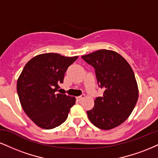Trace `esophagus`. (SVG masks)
Segmentation results:
<instances>
[{
	"instance_id": "34e87169",
	"label": "esophagus",
	"mask_w": 158,
	"mask_h": 158,
	"mask_svg": "<svg viewBox=\"0 0 158 158\" xmlns=\"http://www.w3.org/2000/svg\"><path fill=\"white\" fill-rule=\"evenodd\" d=\"M84 97H85V94H82V95H81V96H79V97H76V100H77V101H81L83 98H84Z\"/></svg>"
}]
</instances>
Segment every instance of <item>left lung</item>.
Here are the masks:
<instances>
[{
	"mask_svg": "<svg viewBox=\"0 0 158 158\" xmlns=\"http://www.w3.org/2000/svg\"><path fill=\"white\" fill-rule=\"evenodd\" d=\"M82 58L95 69L97 83L104 89L87 111L90 122L102 130H110L129 117L139 98L135 75L128 62L118 52L99 50Z\"/></svg>",
	"mask_w": 158,
	"mask_h": 158,
	"instance_id": "obj_1",
	"label": "left lung"
}]
</instances>
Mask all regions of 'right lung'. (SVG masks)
Wrapping results in <instances>:
<instances>
[{"mask_svg": "<svg viewBox=\"0 0 158 158\" xmlns=\"http://www.w3.org/2000/svg\"><path fill=\"white\" fill-rule=\"evenodd\" d=\"M78 56L60 54L36 56L25 64L17 83V91L27 116L41 128L52 129L67 118L75 97L58 94L67 68Z\"/></svg>", "mask_w": 158, "mask_h": 158, "instance_id": "right-lung-1", "label": "right lung"}]
</instances>
